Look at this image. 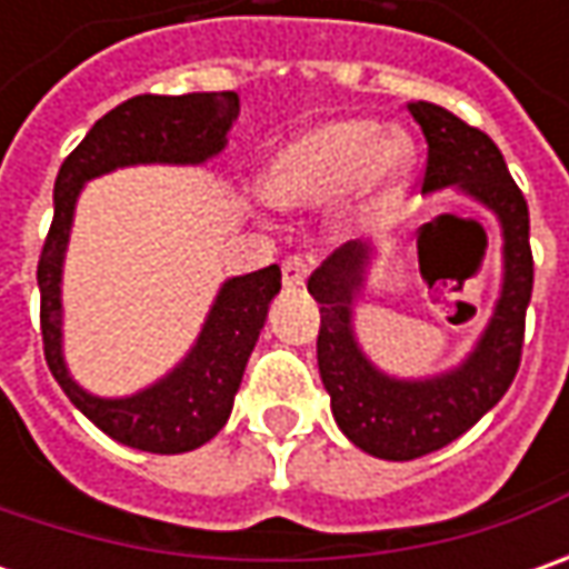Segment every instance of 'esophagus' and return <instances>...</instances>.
<instances>
[{
  "label": "esophagus",
  "mask_w": 569,
  "mask_h": 569,
  "mask_svg": "<svg viewBox=\"0 0 569 569\" xmlns=\"http://www.w3.org/2000/svg\"><path fill=\"white\" fill-rule=\"evenodd\" d=\"M307 274H310V262H307L303 256H288V259H284V266H281V281H284V288H303Z\"/></svg>",
  "instance_id": "esophagus-1"
}]
</instances>
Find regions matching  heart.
Here are the masks:
<instances>
[{
    "label": "heart",
    "mask_w": 569,
    "mask_h": 569,
    "mask_svg": "<svg viewBox=\"0 0 569 569\" xmlns=\"http://www.w3.org/2000/svg\"><path fill=\"white\" fill-rule=\"evenodd\" d=\"M418 167V144L382 122L345 117L303 129L259 177V192L278 208H313L361 183L358 208L380 218L402 202Z\"/></svg>",
    "instance_id": "b5f03b06"
}]
</instances>
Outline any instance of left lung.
<instances>
[{
    "label": "left lung",
    "mask_w": 569,
    "mask_h": 569,
    "mask_svg": "<svg viewBox=\"0 0 569 569\" xmlns=\"http://www.w3.org/2000/svg\"><path fill=\"white\" fill-rule=\"evenodd\" d=\"M408 110L427 139L425 192L459 189L491 211L503 237V281L491 319L466 361L433 377L408 380L370 361L355 332V303L377 247L348 240L310 274L307 291L319 303V377L332 402V418L355 447L389 462H408L447 447L503 399L519 370L526 307L532 297L529 206L500 148L437 103L418 100Z\"/></svg>",
    "instance_id": "left-lung-1"
}]
</instances>
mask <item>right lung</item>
<instances>
[{
	"label": "right lung",
	"instance_id": "right-lung-1",
	"mask_svg": "<svg viewBox=\"0 0 569 569\" xmlns=\"http://www.w3.org/2000/svg\"><path fill=\"white\" fill-rule=\"evenodd\" d=\"M237 113L240 98L233 91L180 98L139 94L100 117L59 167L53 224L37 266L43 355L69 402L122 447L173 456L199 449L228 425L233 396L269 317V303L281 291V269L269 266L228 278L183 361L132 396L103 399L78 386L62 351V266L78 196L88 180L120 167L206 164L224 151Z\"/></svg>",
	"mask_w": 569,
	"mask_h": 569
}]
</instances>
